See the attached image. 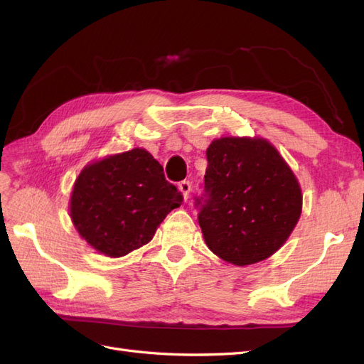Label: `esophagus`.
Masks as SVG:
<instances>
[{"mask_svg":"<svg viewBox=\"0 0 364 364\" xmlns=\"http://www.w3.org/2000/svg\"><path fill=\"white\" fill-rule=\"evenodd\" d=\"M179 190H181V193L183 194V199L186 200L190 197V191H191V183H190V181H182V182H179Z\"/></svg>","mask_w":364,"mask_h":364,"instance_id":"esophagus-1","label":"esophagus"}]
</instances>
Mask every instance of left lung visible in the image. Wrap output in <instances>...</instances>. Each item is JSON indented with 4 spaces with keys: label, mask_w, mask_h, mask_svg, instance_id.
<instances>
[{
    "label": "left lung",
    "mask_w": 364,
    "mask_h": 364,
    "mask_svg": "<svg viewBox=\"0 0 364 364\" xmlns=\"http://www.w3.org/2000/svg\"><path fill=\"white\" fill-rule=\"evenodd\" d=\"M203 194L194 197L208 247L235 266L273 255L301 217L293 171L261 138H222L206 149Z\"/></svg>",
    "instance_id": "left-lung-1"
}]
</instances>
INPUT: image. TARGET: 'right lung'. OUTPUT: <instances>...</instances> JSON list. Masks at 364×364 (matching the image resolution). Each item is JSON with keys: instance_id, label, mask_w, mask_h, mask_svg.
Here are the masks:
<instances>
[{"instance_id": "right-lung-1", "label": "right lung", "mask_w": 364, "mask_h": 364, "mask_svg": "<svg viewBox=\"0 0 364 364\" xmlns=\"http://www.w3.org/2000/svg\"><path fill=\"white\" fill-rule=\"evenodd\" d=\"M181 191L144 149L87 165L71 196V218L79 234L107 257H123L149 243Z\"/></svg>"}]
</instances>
